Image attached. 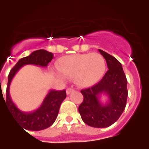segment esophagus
Masks as SVG:
<instances>
[{
  "mask_svg": "<svg viewBox=\"0 0 149 149\" xmlns=\"http://www.w3.org/2000/svg\"><path fill=\"white\" fill-rule=\"evenodd\" d=\"M73 91H74V89H73V88H68L67 89V95H70V94L71 93V92H73Z\"/></svg>",
  "mask_w": 149,
  "mask_h": 149,
  "instance_id": "34e87169",
  "label": "esophagus"
}]
</instances>
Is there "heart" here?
<instances>
[{
    "instance_id": "obj_1",
    "label": "heart",
    "mask_w": 149,
    "mask_h": 149,
    "mask_svg": "<svg viewBox=\"0 0 149 149\" xmlns=\"http://www.w3.org/2000/svg\"><path fill=\"white\" fill-rule=\"evenodd\" d=\"M57 76L64 80L74 78L79 86H90L99 82L106 71V62L98 53L78 54L61 57L57 62Z\"/></svg>"
}]
</instances>
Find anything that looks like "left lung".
I'll return each instance as SVG.
<instances>
[{
    "label": "left lung",
    "mask_w": 149,
    "mask_h": 149,
    "mask_svg": "<svg viewBox=\"0 0 149 149\" xmlns=\"http://www.w3.org/2000/svg\"><path fill=\"white\" fill-rule=\"evenodd\" d=\"M98 51L105 59L108 70L98 84L81 90L84 99L79 112L83 122L90 127L105 128L114 123L124 111L128 96L127 80L119 61L105 51ZM103 94L109 98L105 103L100 100Z\"/></svg>",
    "instance_id": "left-lung-1"
}]
</instances>
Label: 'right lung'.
<instances>
[{"label": "right lung", "mask_w": 149, "mask_h": 149, "mask_svg": "<svg viewBox=\"0 0 149 149\" xmlns=\"http://www.w3.org/2000/svg\"><path fill=\"white\" fill-rule=\"evenodd\" d=\"M53 54L45 50L41 49L35 51L31 53L30 55L19 60L17 64L12 68L9 73L6 100L4 102L7 104L6 105L14 119L21 127L27 130H42L51 127L54 123L59 113L61 103L67 97L66 91L50 90L38 109L31 112H24L19 109L11 99L10 95V86L11 81L16 73L19 70V69L25 65L32 64L45 67L53 59Z\"/></svg>", "instance_id": "right-lung-1"}]
</instances>
